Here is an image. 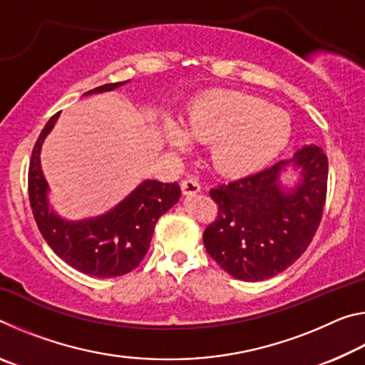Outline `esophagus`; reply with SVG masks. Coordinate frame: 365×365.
Wrapping results in <instances>:
<instances>
[{
    "instance_id": "obj_1",
    "label": "esophagus",
    "mask_w": 365,
    "mask_h": 365,
    "mask_svg": "<svg viewBox=\"0 0 365 365\" xmlns=\"http://www.w3.org/2000/svg\"><path fill=\"white\" fill-rule=\"evenodd\" d=\"M201 191V185L195 178H187V180L182 182V193L185 196H193Z\"/></svg>"
}]
</instances>
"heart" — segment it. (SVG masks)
Wrapping results in <instances>:
<instances>
[{
  "label": "heart",
  "mask_w": 365,
  "mask_h": 365,
  "mask_svg": "<svg viewBox=\"0 0 365 365\" xmlns=\"http://www.w3.org/2000/svg\"><path fill=\"white\" fill-rule=\"evenodd\" d=\"M163 135L177 151H187L191 138L211 143L212 168L222 175L242 177L262 169L285 150L292 119L261 98L237 90H212L191 104L185 127L165 119Z\"/></svg>",
  "instance_id": "heart-1"
}]
</instances>
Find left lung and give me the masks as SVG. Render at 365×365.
Here are the masks:
<instances>
[{
  "mask_svg": "<svg viewBox=\"0 0 365 365\" xmlns=\"http://www.w3.org/2000/svg\"><path fill=\"white\" fill-rule=\"evenodd\" d=\"M285 175H294L292 185ZM329 159L306 145L288 160L211 190L219 215L202 240L227 274L243 282L272 279L298 261L322 219Z\"/></svg>",
  "mask_w": 365,
  "mask_h": 365,
  "instance_id": "obj_1",
  "label": "left lung"
}]
</instances>
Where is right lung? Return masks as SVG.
Listing matches in <instances>:
<instances>
[{"instance_id":"right-lung-1","label":"right lung","mask_w":365,"mask_h":365,"mask_svg":"<svg viewBox=\"0 0 365 365\" xmlns=\"http://www.w3.org/2000/svg\"><path fill=\"white\" fill-rule=\"evenodd\" d=\"M125 82L108 83L85 96L113 91ZM53 115L36 140L29 169V197L43 238L71 267L86 275L110 279L133 270L150 250L156 222L180 197L178 183L143 180L132 193L101 215L80 220L64 219L49 201V187L41 170V146L56 125Z\"/></svg>"}]
</instances>
